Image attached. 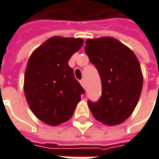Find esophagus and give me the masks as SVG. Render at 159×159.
Instances as JSON below:
<instances>
[{"label": "esophagus", "mask_w": 159, "mask_h": 159, "mask_svg": "<svg viewBox=\"0 0 159 159\" xmlns=\"http://www.w3.org/2000/svg\"><path fill=\"white\" fill-rule=\"evenodd\" d=\"M80 84H81V85H82L84 88L85 87V82H84V80H81V81H80Z\"/></svg>", "instance_id": "esophagus-1"}]
</instances>
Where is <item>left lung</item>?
<instances>
[{
  "label": "left lung",
  "instance_id": "8db88e82",
  "mask_svg": "<svg viewBox=\"0 0 159 159\" xmlns=\"http://www.w3.org/2000/svg\"><path fill=\"white\" fill-rule=\"evenodd\" d=\"M84 51L102 84L100 99L89 100V108L99 122L119 125L131 116L142 91L143 75L137 56L113 37L87 39Z\"/></svg>",
  "mask_w": 159,
  "mask_h": 159
}]
</instances>
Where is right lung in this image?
Instances as JSON below:
<instances>
[{"label":"right lung","mask_w":159,"mask_h":159,"mask_svg":"<svg viewBox=\"0 0 159 159\" xmlns=\"http://www.w3.org/2000/svg\"><path fill=\"white\" fill-rule=\"evenodd\" d=\"M81 38L53 36L32 53L24 75V94L38 119L49 125L68 121L84 94L68 61L82 47Z\"/></svg>","instance_id":"right-lung-1"}]
</instances>
